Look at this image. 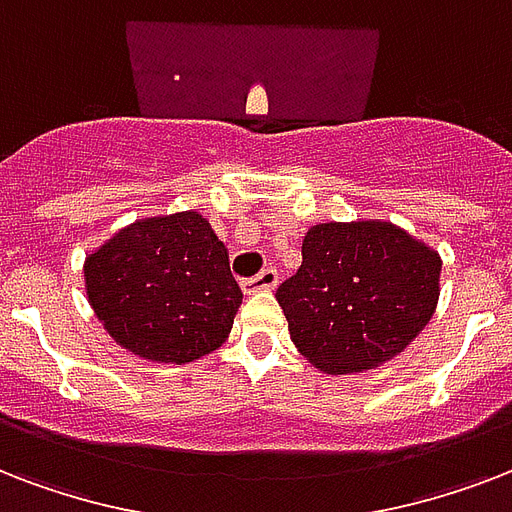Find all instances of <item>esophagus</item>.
I'll return each instance as SVG.
<instances>
[{"label":"esophagus","mask_w":512,"mask_h":512,"mask_svg":"<svg viewBox=\"0 0 512 512\" xmlns=\"http://www.w3.org/2000/svg\"><path fill=\"white\" fill-rule=\"evenodd\" d=\"M276 284H279L276 268H263L252 279L241 281V289H244V295H257V292H271V289H276Z\"/></svg>","instance_id":"esophagus-1"}]
</instances>
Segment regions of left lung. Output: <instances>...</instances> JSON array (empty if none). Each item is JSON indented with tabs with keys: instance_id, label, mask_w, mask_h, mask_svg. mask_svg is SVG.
I'll return each mask as SVG.
<instances>
[{
	"instance_id": "8db88e82",
	"label": "left lung",
	"mask_w": 512,
	"mask_h": 512,
	"mask_svg": "<svg viewBox=\"0 0 512 512\" xmlns=\"http://www.w3.org/2000/svg\"><path fill=\"white\" fill-rule=\"evenodd\" d=\"M441 295V255L385 220L311 225L303 265L276 289L295 348L319 372L385 364L420 335Z\"/></svg>"
}]
</instances>
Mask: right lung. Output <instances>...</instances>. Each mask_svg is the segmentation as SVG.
Returning <instances> with one entry per match:
<instances>
[{
	"mask_svg": "<svg viewBox=\"0 0 512 512\" xmlns=\"http://www.w3.org/2000/svg\"><path fill=\"white\" fill-rule=\"evenodd\" d=\"M92 311L116 345L156 364H188L228 340L241 289L201 212L140 217L84 257Z\"/></svg>",
	"mask_w": 512,
	"mask_h": 512,
	"instance_id": "right-lung-1",
	"label": "right lung"
}]
</instances>
